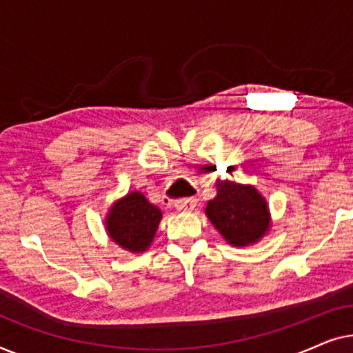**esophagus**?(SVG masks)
I'll use <instances>...</instances> for the list:
<instances>
[{"instance_id": "esophagus-1", "label": "esophagus", "mask_w": 353, "mask_h": 353, "mask_svg": "<svg viewBox=\"0 0 353 353\" xmlns=\"http://www.w3.org/2000/svg\"><path fill=\"white\" fill-rule=\"evenodd\" d=\"M196 207L194 197H186V199H178L175 201V209L178 212H191Z\"/></svg>"}]
</instances>
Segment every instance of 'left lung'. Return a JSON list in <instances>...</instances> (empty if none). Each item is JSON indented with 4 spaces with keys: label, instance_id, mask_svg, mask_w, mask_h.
<instances>
[{
    "label": "left lung",
    "instance_id": "1",
    "mask_svg": "<svg viewBox=\"0 0 353 353\" xmlns=\"http://www.w3.org/2000/svg\"><path fill=\"white\" fill-rule=\"evenodd\" d=\"M205 214L220 234L234 245L255 243L270 225L267 202L257 190L233 181L216 183V196L209 201Z\"/></svg>",
    "mask_w": 353,
    "mask_h": 353
}]
</instances>
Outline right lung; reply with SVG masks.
<instances>
[{
    "label": "right lung",
    "mask_w": 353,
    "mask_h": 353,
    "mask_svg": "<svg viewBox=\"0 0 353 353\" xmlns=\"http://www.w3.org/2000/svg\"><path fill=\"white\" fill-rule=\"evenodd\" d=\"M162 212L152 205L141 192H132L115 205L108 215L105 226L109 236L123 249L141 252L151 244Z\"/></svg>",
    "instance_id": "right-lung-1"
}]
</instances>
